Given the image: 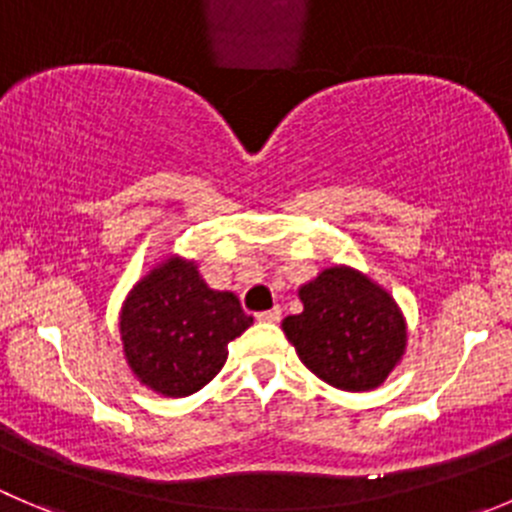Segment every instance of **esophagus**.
I'll return each instance as SVG.
<instances>
[{"label":"esophagus","mask_w":512,"mask_h":512,"mask_svg":"<svg viewBox=\"0 0 512 512\" xmlns=\"http://www.w3.org/2000/svg\"><path fill=\"white\" fill-rule=\"evenodd\" d=\"M256 319H259V321H269V324H274V321L281 319V309H279V306H274V309L259 311V314H256Z\"/></svg>","instance_id":"34e87169"}]
</instances>
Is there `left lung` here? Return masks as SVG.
I'll list each match as a JSON object with an SVG mask.
<instances>
[{
	"instance_id": "1",
	"label": "left lung",
	"mask_w": 512,
	"mask_h": 512,
	"mask_svg": "<svg viewBox=\"0 0 512 512\" xmlns=\"http://www.w3.org/2000/svg\"><path fill=\"white\" fill-rule=\"evenodd\" d=\"M304 311L284 332L301 362L326 384L364 392L387 379L405 352V319L392 296L367 276L334 266L299 291Z\"/></svg>"
}]
</instances>
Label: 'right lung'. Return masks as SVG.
<instances>
[{
    "label": "right lung",
    "mask_w": 512,
    "mask_h": 512,
    "mask_svg": "<svg viewBox=\"0 0 512 512\" xmlns=\"http://www.w3.org/2000/svg\"><path fill=\"white\" fill-rule=\"evenodd\" d=\"M251 324L236 296L208 289L193 264L168 261L128 296L120 334L128 364L145 387L186 397L216 377L228 342Z\"/></svg>",
    "instance_id": "right-lung-1"
}]
</instances>
